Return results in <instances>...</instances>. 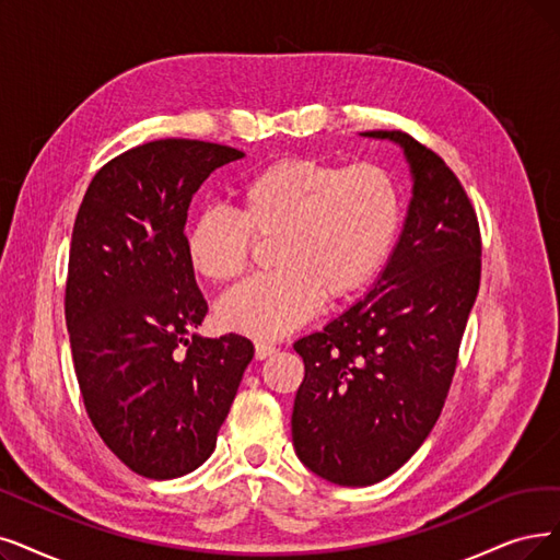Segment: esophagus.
Listing matches in <instances>:
<instances>
[{
    "label": "esophagus",
    "mask_w": 560,
    "mask_h": 560,
    "mask_svg": "<svg viewBox=\"0 0 560 560\" xmlns=\"http://www.w3.org/2000/svg\"><path fill=\"white\" fill-rule=\"evenodd\" d=\"M278 349L273 347V345H268V342H257L255 345V358L257 361H264V358H268V355H273Z\"/></svg>",
    "instance_id": "34e87169"
}]
</instances>
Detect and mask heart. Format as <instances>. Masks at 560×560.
I'll return each instance as SVG.
<instances>
[{
	"label": "heart",
	"mask_w": 560,
	"mask_h": 560,
	"mask_svg": "<svg viewBox=\"0 0 560 560\" xmlns=\"http://www.w3.org/2000/svg\"><path fill=\"white\" fill-rule=\"evenodd\" d=\"M401 202L378 165L289 155L253 172L234 195V213L205 211L186 236L195 271L232 284L248 271L255 241H271L273 273L218 303L222 328L280 338L317 315L324 301L353 299L393 250Z\"/></svg>",
	"instance_id": "obj_1"
}]
</instances>
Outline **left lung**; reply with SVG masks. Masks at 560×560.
Returning <instances> with one entry per match:
<instances>
[{"instance_id":"left-lung-1","label":"left lung","mask_w":560,"mask_h":560,"mask_svg":"<svg viewBox=\"0 0 560 560\" xmlns=\"http://www.w3.org/2000/svg\"><path fill=\"white\" fill-rule=\"evenodd\" d=\"M413 176L405 230L370 292L294 342L305 376L292 413L299 459L335 485L388 478L428 439L448 397L480 287V225L455 172L401 130Z\"/></svg>"}]
</instances>
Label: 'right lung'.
<instances>
[{
	"mask_svg": "<svg viewBox=\"0 0 560 560\" xmlns=\"http://www.w3.org/2000/svg\"><path fill=\"white\" fill-rule=\"evenodd\" d=\"M243 151L167 138L105 163L80 205L66 326L89 420L151 480L205 464L255 355L248 338L192 335L207 301L186 253L192 195Z\"/></svg>",
	"mask_w": 560,
	"mask_h": 560,
	"instance_id": "1",
	"label": "right lung"
}]
</instances>
